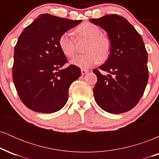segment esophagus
<instances>
[{
    "mask_svg": "<svg viewBox=\"0 0 159 159\" xmlns=\"http://www.w3.org/2000/svg\"><path fill=\"white\" fill-rule=\"evenodd\" d=\"M89 71L87 70V69H81V74L82 75H85L86 73H87Z\"/></svg>",
    "mask_w": 159,
    "mask_h": 159,
    "instance_id": "34e87169",
    "label": "esophagus"
}]
</instances>
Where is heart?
Masks as SVG:
<instances>
[{
  "label": "heart",
  "instance_id": "1",
  "mask_svg": "<svg viewBox=\"0 0 159 159\" xmlns=\"http://www.w3.org/2000/svg\"><path fill=\"white\" fill-rule=\"evenodd\" d=\"M80 38L88 39L84 54L74 57L71 63L82 69H87L107 59L111 52V42L102 34L99 27L90 22L81 24L75 30ZM58 45L62 52L71 57L75 53V42L71 31H66L60 36Z\"/></svg>",
  "mask_w": 159,
  "mask_h": 159
}]
</instances>
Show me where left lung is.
<instances>
[{
    "mask_svg": "<svg viewBox=\"0 0 159 159\" xmlns=\"http://www.w3.org/2000/svg\"><path fill=\"white\" fill-rule=\"evenodd\" d=\"M107 33L111 54L99 69L108 72L103 75L98 69L93 89L98 105L111 114L132 109L143 96L149 78L147 52L143 41L134 27L125 18L115 14L100 19H90Z\"/></svg>",
    "mask_w": 159,
    "mask_h": 159,
    "instance_id": "left-lung-1",
    "label": "left lung"
}]
</instances>
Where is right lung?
<instances>
[{"label": "right lung", "instance_id": "1", "mask_svg": "<svg viewBox=\"0 0 159 159\" xmlns=\"http://www.w3.org/2000/svg\"><path fill=\"white\" fill-rule=\"evenodd\" d=\"M81 21L43 14L19 36L14 49L12 79L20 99L30 110L50 114L66 103L69 87L81 72L75 65L61 69L68 61L58 39Z\"/></svg>", "mask_w": 159, "mask_h": 159}]
</instances>
